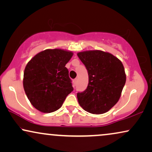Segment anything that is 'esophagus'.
<instances>
[{
  "instance_id": "1",
  "label": "esophagus",
  "mask_w": 152,
  "mask_h": 152,
  "mask_svg": "<svg viewBox=\"0 0 152 152\" xmlns=\"http://www.w3.org/2000/svg\"><path fill=\"white\" fill-rule=\"evenodd\" d=\"M73 83H74V86H75L76 85V83H77V78H75V79L73 80Z\"/></svg>"
}]
</instances>
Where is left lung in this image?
Instances as JSON below:
<instances>
[{"mask_svg": "<svg viewBox=\"0 0 152 152\" xmlns=\"http://www.w3.org/2000/svg\"><path fill=\"white\" fill-rule=\"evenodd\" d=\"M88 70L86 90L77 93L80 106L92 114H103L120 99L126 83L124 66L118 58L102 50H87L77 54Z\"/></svg>", "mask_w": 152, "mask_h": 152, "instance_id": "8db88e82", "label": "left lung"}]
</instances>
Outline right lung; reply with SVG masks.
I'll list each match as a JSON object with an SVG mask.
<instances>
[{
    "label": "right lung",
    "mask_w": 152,
    "mask_h": 152,
    "mask_svg": "<svg viewBox=\"0 0 152 152\" xmlns=\"http://www.w3.org/2000/svg\"><path fill=\"white\" fill-rule=\"evenodd\" d=\"M72 51L46 49L34 56L26 66L23 88L30 102L42 113H52L62 106L74 88L65 67Z\"/></svg>",
    "instance_id": "1"
}]
</instances>
